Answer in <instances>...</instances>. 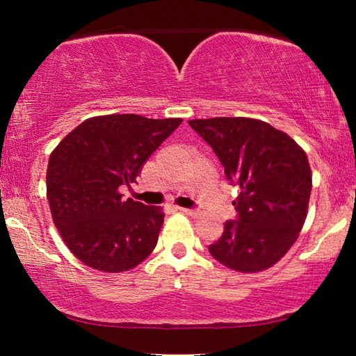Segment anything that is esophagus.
Here are the masks:
<instances>
[{"label": "esophagus", "mask_w": 356, "mask_h": 356, "mask_svg": "<svg viewBox=\"0 0 356 356\" xmlns=\"http://www.w3.org/2000/svg\"><path fill=\"white\" fill-rule=\"evenodd\" d=\"M179 212H182L185 215H190V216H195L197 213L196 209H186V207H177Z\"/></svg>", "instance_id": "34e87169"}]
</instances>
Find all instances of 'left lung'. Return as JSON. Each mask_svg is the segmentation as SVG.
<instances>
[{
    "mask_svg": "<svg viewBox=\"0 0 356 356\" xmlns=\"http://www.w3.org/2000/svg\"><path fill=\"white\" fill-rule=\"evenodd\" d=\"M213 149L226 179L240 188L236 220L209 246L226 267L243 273L272 267L291 250L308 212L312 176L305 150L284 131L250 118L188 120Z\"/></svg>",
    "mask_w": 356,
    "mask_h": 356,
    "instance_id": "obj_1",
    "label": "left lung"
}]
</instances>
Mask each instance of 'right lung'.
Masks as SVG:
<instances>
[{
    "mask_svg": "<svg viewBox=\"0 0 356 356\" xmlns=\"http://www.w3.org/2000/svg\"><path fill=\"white\" fill-rule=\"evenodd\" d=\"M182 119L110 114L86 119L48 160L47 197L67 248L95 270L119 273L154 251L163 210L122 200L147 159Z\"/></svg>",
    "mask_w": 356,
    "mask_h": 356,
    "instance_id": "1",
    "label": "right lung"
}]
</instances>
